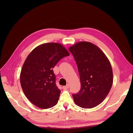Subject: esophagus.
<instances>
[{
  "label": "esophagus",
  "mask_w": 133,
  "mask_h": 133,
  "mask_svg": "<svg viewBox=\"0 0 133 133\" xmlns=\"http://www.w3.org/2000/svg\"><path fill=\"white\" fill-rule=\"evenodd\" d=\"M69 87V84H67L66 86H64L63 87V89L66 90V89H68Z\"/></svg>",
  "instance_id": "obj_1"
}]
</instances>
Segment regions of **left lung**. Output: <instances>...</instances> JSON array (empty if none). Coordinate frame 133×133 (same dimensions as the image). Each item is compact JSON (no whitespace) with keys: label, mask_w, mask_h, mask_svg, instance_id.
Returning a JSON list of instances; mask_svg holds the SVG:
<instances>
[{"label":"left lung","mask_w":133,"mask_h":133,"mask_svg":"<svg viewBox=\"0 0 133 133\" xmlns=\"http://www.w3.org/2000/svg\"><path fill=\"white\" fill-rule=\"evenodd\" d=\"M69 50L77 63L81 90L72 97L75 104L90 109L99 104L108 95L113 74L108 58L99 48L88 42H79Z\"/></svg>","instance_id":"left-lung-1"}]
</instances>
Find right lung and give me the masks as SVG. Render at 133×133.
<instances>
[{
    "label": "right lung",
    "instance_id": "right-lung-1",
    "mask_svg": "<svg viewBox=\"0 0 133 133\" xmlns=\"http://www.w3.org/2000/svg\"><path fill=\"white\" fill-rule=\"evenodd\" d=\"M69 52L57 43L41 44L28 55L20 76L24 94L31 102L46 109L57 104L61 90L56 84L52 69Z\"/></svg>",
    "mask_w": 133,
    "mask_h": 133
}]
</instances>
